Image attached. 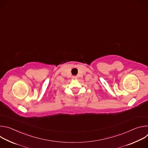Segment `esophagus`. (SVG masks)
<instances>
[{"label": "esophagus", "instance_id": "obj_1", "mask_svg": "<svg viewBox=\"0 0 148 148\" xmlns=\"http://www.w3.org/2000/svg\"><path fill=\"white\" fill-rule=\"evenodd\" d=\"M72 78H73V79H75V78H77V77H76V76H73Z\"/></svg>", "mask_w": 148, "mask_h": 148}]
</instances>
